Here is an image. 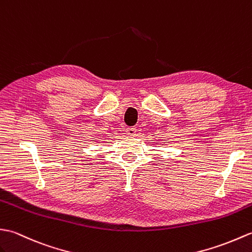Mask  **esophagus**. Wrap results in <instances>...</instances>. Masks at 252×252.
<instances>
[{"label": "esophagus", "mask_w": 252, "mask_h": 252, "mask_svg": "<svg viewBox=\"0 0 252 252\" xmlns=\"http://www.w3.org/2000/svg\"><path fill=\"white\" fill-rule=\"evenodd\" d=\"M136 131H137L136 128L129 127V128H127V129H126V135L129 136V137H133V136H136Z\"/></svg>", "instance_id": "34e87169"}]
</instances>
